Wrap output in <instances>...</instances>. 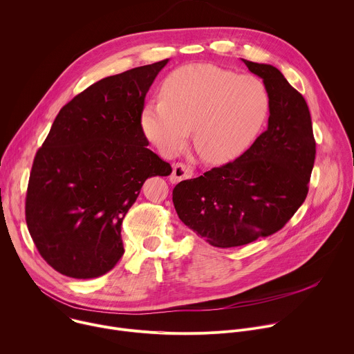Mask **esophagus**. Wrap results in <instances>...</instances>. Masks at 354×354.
Masks as SVG:
<instances>
[{
  "mask_svg": "<svg viewBox=\"0 0 354 354\" xmlns=\"http://www.w3.org/2000/svg\"><path fill=\"white\" fill-rule=\"evenodd\" d=\"M194 176V171L191 167L183 165V163H174L173 165V173L170 176L171 183H178L184 178H191Z\"/></svg>",
  "mask_w": 354,
  "mask_h": 354,
  "instance_id": "obj_1",
  "label": "esophagus"
}]
</instances>
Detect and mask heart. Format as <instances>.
<instances>
[{
    "label": "heart",
    "mask_w": 354,
    "mask_h": 354,
    "mask_svg": "<svg viewBox=\"0 0 354 354\" xmlns=\"http://www.w3.org/2000/svg\"><path fill=\"white\" fill-rule=\"evenodd\" d=\"M270 110L266 86L210 64L184 65L166 78L162 97L140 115L145 135L165 153H177L191 128L194 145L209 163L241 156L261 133Z\"/></svg>",
    "instance_id": "b5f03b06"
}]
</instances>
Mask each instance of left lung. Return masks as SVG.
Masks as SVG:
<instances>
[{"label": "left lung", "instance_id": "obj_1", "mask_svg": "<svg viewBox=\"0 0 354 354\" xmlns=\"http://www.w3.org/2000/svg\"><path fill=\"white\" fill-rule=\"evenodd\" d=\"M243 62L268 89L266 131L234 162L184 180L173 189L180 221L221 248L244 245L283 227L306 201L315 160L304 97L276 66Z\"/></svg>", "mask_w": 354, "mask_h": 354}]
</instances>
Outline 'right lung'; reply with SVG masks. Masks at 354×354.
Listing matches in <instances>:
<instances>
[{"mask_svg": "<svg viewBox=\"0 0 354 354\" xmlns=\"http://www.w3.org/2000/svg\"><path fill=\"white\" fill-rule=\"evenodd\" d=\"M169 59L107 77L66 103L37 151L26 223L43 259L61 274L99 277L124 254L121 225L147 178L171 166L148 149L145 96Z\"/></svg>", "mask_w": 354, "mask_h": 354, "instance_id": "obj_1", "label": "right lung"}]
</instances>
